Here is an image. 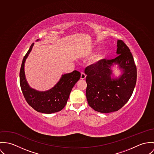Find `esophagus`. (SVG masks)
Here are the masks:
<instances>
[{
  "mask_svg": "<svg viewBox=\"0 0 154 154\" xmlns=\"http://www.w3.org/2000/svg\"><path fill=\"white\" fill-rule=\"evenodd\" d=\"M85 77H86V75L83 72H82V73H81V79L84 80V79H85Z\"/></svg>",
  "mask_w": 154,
  "mask_h": 154,
  "instance_id": "34e87169",
  "label": "esophagus"
}]
</instances>
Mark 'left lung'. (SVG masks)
<instances>
[{
  "label": "left lung",
  "instance_id": "left-lung-1",
  "mask_svg": "<svg viewBox=\"0 0 154 154\" xmlns=\"http://www.w3.org/2000/svg\"><path fill=\"white\" fill-rule=\"evenodd\" d=\"M119 55L112 60L103 59L86 67V97L95 111L110 113L121 109L131 98L137 83V70L129 48L118 40ZM118 64L122 69L119 78H112L111 66Z\"/></svg>",
  "mask_w": 154,
  "mask_h": 154
}]
</instances>
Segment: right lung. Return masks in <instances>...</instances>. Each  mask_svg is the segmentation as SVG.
Instances as JSON below:
<instances>
[{
	"mask_svg": "<svg viewBox=\"0 0 154 154\" xmlns=\"http://www.w3.org/2000/svg\"><path fill=\"white\" fill-rule=\"evenodd\" d=\"M39 41L37 39L36 41ZM34 43L24 56L19 72L20 85L26 101L36 111L51 114L61 110L67 104L70 92L75 84L80 79L81 74L74 70L62 75L59 82L47 91H39L29 87L26 80L24 66L26 59L31 52Z\"/></svg>",
	"mask_w": 154,
	"mask_h": 154,
	"instance_id": "obj_1",
	"label": "right lung"
}]
</instances>
